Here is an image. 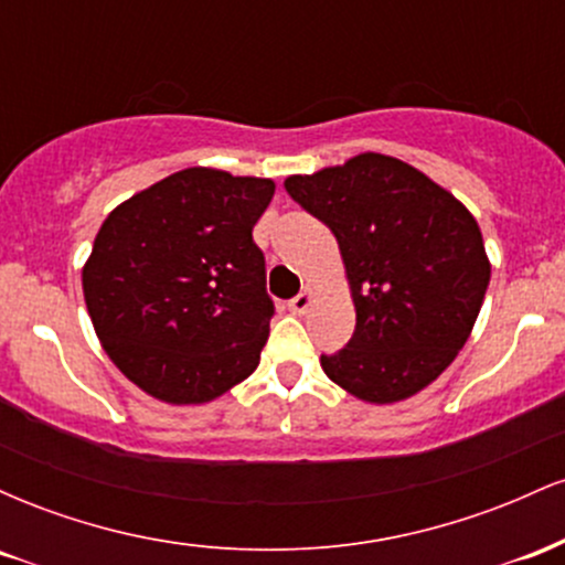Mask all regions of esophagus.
I'll return each instance as SVG.
<instances>
[{"mask_svg":"<svg viewBox=\"0 0 565 565\" xmlns=\"http://www.w3.org/2000/svg\"><path fill=\"white\" fill-rule=\"evenodd\" d=\"M310 302H313V291H310L308 287H305V289L300 291V295H297V297H291V300H289L287 305H289V310H291V313H297V316H300V313H305V310L310 308Z\"/></svg>","mask_w":565,"mask_h":565,"instance_id":"esophagus-1","label":"esophagus"}]
</instances>
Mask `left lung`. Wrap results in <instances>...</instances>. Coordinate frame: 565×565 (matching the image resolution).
Returning a JSON list of instances; mask_svg holds the SVG:
<instances>
[{
    "label": "left lung",
    "instance_id": "1",
    "mask_svg": "<svg viewBox=\"0 0 565 565\" xmlns=\"http://www.w3.org/2000/svg\"><path fill=\"white\" fill-rule=\"evenodd\" d=\"M284 188L340 244L355 332L321 369L369 404H395L438 380L481 313L491 265L468 206L385 153L291 174Z\"/></svg>",
    "mask_w": 565,
    "mask_h": 565
}]
</instances>
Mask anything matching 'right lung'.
<instances>
[{"instance_id":"1","label":"right lung","mask_w":565,"mask_h":565,"mask_svg":"<svg viewBox=\"0 0 565 565\" xmlns=\"http://www.w3.org/2000/svg\"><path fill=\"white\" fill-rule=\"evenodd\" d=\"M274 180L188 167L121 201L82 289L108 359L164 404H206L260 364L274 300L252 228Z\"/></svg>"}]
</instances>
